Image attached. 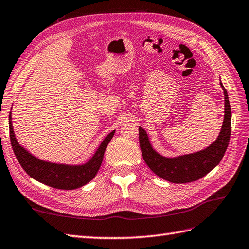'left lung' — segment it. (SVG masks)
Listing matches in <instances>:
<instances>
[{"mask_svg": "<svg viewBox=\"0 0 249 249\" xmlns=\"http://www.w3.org/2000/svg\"><path fill=\"white\" fill-rule=\"evenodd\" d=\"M225 94V118L217 139L212 144L194 153L167 158L154 150L149 136L139 127V143L145 164L159 177L173 183H187L198 180L220 163L226 153L231 135V107L228 92L220 82Z\"/></svg>", "mask_w": 249, "mask_h": 249, "instance_id": "obj_1", "label": "left lung"}]
</instances>
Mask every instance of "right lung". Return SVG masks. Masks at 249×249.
<instances>
[{"mask_svg":"<svg viewBox=\"0 0 249 249\" xmlns=\"http://www.w3.org/2000/svg\"><path fill=\"white\" fill-rule=\"evenodd\" d=\"M8 124L9 137H11L14 153L16 155L19 164L24 169V172L38 182L61 190L81 188L94 179L101 166L107 145L115 133V130H112L109 135L106 136V138L102 140L94 155L86 163L69 165L47 162V160L34 157L17 141L13 128L12 112L9 113Z\"/></svg>","mask_w":249,"mask_h":249,"instance_id":"right-lung-1","label":"right lung"}]
</instances>
